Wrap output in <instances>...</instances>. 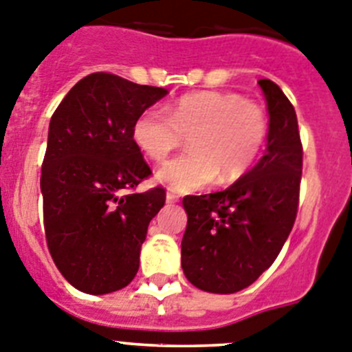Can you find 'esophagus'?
I'll use <instances>...</instances> for the list:
<instances>
[{
	"mask_svg": "<svg viewBox=\"0 0 352 352\" xmlns=\"http://www.w3.org/2000/svg\"><path fill=\"white\" fill-rule=\"evenodd\" d=\"M175 201H179V196L173 195V192H166V204H175Z\"/></svg>",
	"mask_w": 352,
	"mask_h": 352,
	"instance_id": "1",
	"label": "esophagus"
}]
</instances>
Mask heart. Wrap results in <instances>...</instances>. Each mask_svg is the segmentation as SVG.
I'll use <instances>...</instances> for the list:
<instances>
[{
    "instance_id": "heart-1",
    "label": "heart",
    "mask_w": 352,
    "mask_h": 352,
    "mask_svg": "<svg viewBox=\"0 0 352 352\" xmlns=\"http://www.w3.org/2000/svg\"><path fill=\"white\" fill-rule=\"evenodd\" d=\"M265 110L240 94L199 91L179 98L168 113L148 107L137 116L131 138L153 161H164L189 137L191 151L164 163L156 180L177 192L207 188L219 177L231 184L245 175L267 142Z\"/></svg>"
}]
</instances>
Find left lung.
<instances>
[{
    "label": "left lung",
    "mask_w": 352,
    "mask_h": 352,
    "mask_svg": "<svg viewBox=\"0 0 352 352\" xmlns=\"http://www.w3.org/2000/svg\"><path fill=\"white\" fill-rule=\"evenodd\" d=\"M258 84L270 116L265 156L224 191L182 199V270L208 293L251 286L275 261L298 212L303 151L296 112L275 82Z\"/></svg>",
    "instance_id": "obj_1"
}]
</instances>
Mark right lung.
<instances>
[{
    "instance_id": "obj_1",
    "label": "right lung",
    "mask_w": 352,
    "mask_h": 352,
    "mask_svg": "<svg viewBox=\"0 0 352 352\" xmlns=\"http://www.w3.org/2000/svg\"><path fill=\"white\" fill-rule=\"evenodd\" d=\"M168 91L112 74H91L69 89L49 126L40 188L50 256L78 291L107 294L138 272L163 188L131 192L151 175L131 138L133 122Z\"/></svg>"
}]
</instances>
